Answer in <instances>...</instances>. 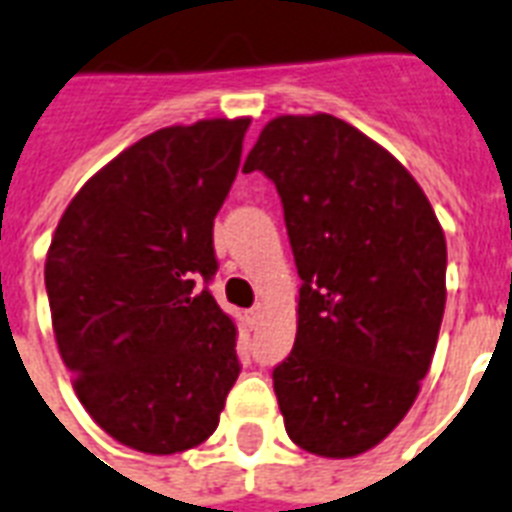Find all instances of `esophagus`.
Instances as JSON below:
<instances>
[{
    "mask_svg": "<svg viewBox=\"0 0 512 512\" xmlns=\"http://www.w3.org/2000/svg\"><path fill=\"white\" fill-rule=\"evenodd\" d=\"M260 317H263V306L257 303V306H252L247 311V319H249V325H257L260 322Z\"/></svg>",
    "mask_w": 512,
    "mask_h": 512,
    "instance_id": "obj_1",
    "label": "esophagus"
}]
</instances>
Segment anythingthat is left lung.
Returning a JSON list of instances; mask_svg holds the SVG:
<instances>
[{
    "mask_svg": "<svg viewBox=\"0 0 512 512\" xmlns=\"http://www.w3.org/2000/svg\"><path fill=\"white\" fill-rule=\"evenodd\" d=\"M244 171L282 198L300 276L298 335L273 368L292 443L346 459L403 421L446 308V236L400 161L338 117L282 115Z\"/></svg>",
    "mask_w": 512,
    "mask_h": 512,
    "instance_id": "left-lung-1",
    "label": "left lung"
}]
</instances>
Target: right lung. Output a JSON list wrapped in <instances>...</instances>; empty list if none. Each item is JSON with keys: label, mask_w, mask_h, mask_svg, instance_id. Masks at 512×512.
<instances>
[{"label": "right lung", "mask_w": 512, "mask_h": 512, "mask_svg": "<svg viewBox=\"0 0 512 512\" xmlns=\"http://www.w3.org/2000/svg\"><path fill=\"white\" fill-rule=\"evenodd\" d=\"M247 128L217 117L144 136L85 182L50 241L45 290L74 392L144 454L204 443L241 373L236 325L206 284Z\"/></svg>", "instance_id": "right-lung-1"}]
</instances>
